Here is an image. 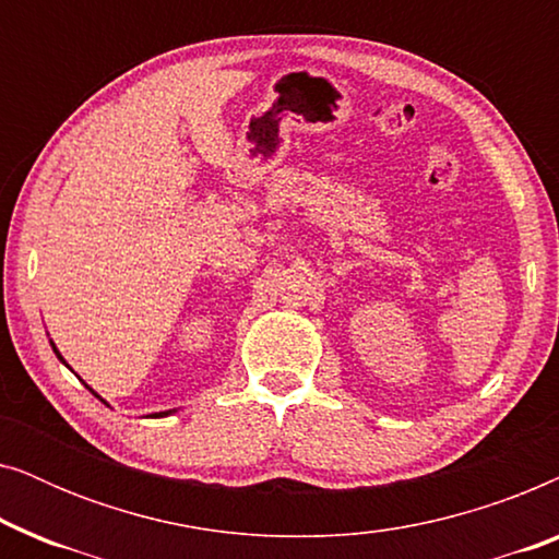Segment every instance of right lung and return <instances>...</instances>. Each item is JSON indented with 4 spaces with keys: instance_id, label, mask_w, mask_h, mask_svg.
Returning <instances> with one entry per match:
<instances>
[{
    "instance_id": "add662e5",
    "label": "right lung",
    "mask_w": 559,
    "mask_h": 559,
    "mask_svg": "<svg viewBox=\"0 0 559 559\" xmlns=\"http://www.w3.org/2000/svg\"><path fill=\"white\" fill-rule=\"evenodd\" d=\"M52 348H56V346H52ZM56 354H58V350H56ZM58 358H60V354H58ZM163 415H167V412H159V415H155V417H163Z\"/></svg>"
}]
</instances>
